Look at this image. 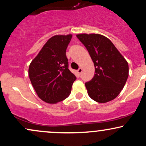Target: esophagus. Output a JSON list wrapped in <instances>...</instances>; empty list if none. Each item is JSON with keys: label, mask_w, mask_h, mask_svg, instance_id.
<instances>
[{"label": "esophagus", "mask_w": 146, "mask_h": 146, "mask_svg": "<svg viewBox=\"0 0 146 146\" xmlns=\"http://www.w3.org/2000/svg\"><path fill=\"white\" fill-rule=\"evenodd\" d=\"M82 72V68H79V69L78 70V73L79 75H81Z\"/></svg>", "instance_id": "esophagus-1"}]
</instances>
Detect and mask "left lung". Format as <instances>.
<instances>
[{
    "instance_id": "8db88e82",
    "label": "left lung",
    "mask_w": 146,
    "mask_h": 146,
    "mask_svg": "<svg viewBox=\"0 0 146 146\" xmlns=\"http://www.w3.org/2000/svg\"><path fill=\"white\" fill-rule=\"evenodd\" d=\"M88 50L95 66L94 77L85 83L88 94L99 103H106L117 98L128 77V64L115 45L100 34H78Z\"/></svg>"
}]
</instances>
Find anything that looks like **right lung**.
<instances>
[{
  "instance_id": "obj_1",
  "label": "right lung",
  "mask_w": 146,
  "mask_h": 146,
  "mask_svg": "<svg viewBox=\"0 0 146 146\" xmlns=\"http://www.w3.org/2000/svg\"><path fill=\"white\" fill-rule=\"evenodd\" d=\"M71 38V34L53 36L29 65L31 84L46 103L61 102L71 94L76 77L68 69L66 50Z\"/></svg>"
}]
</instances>
